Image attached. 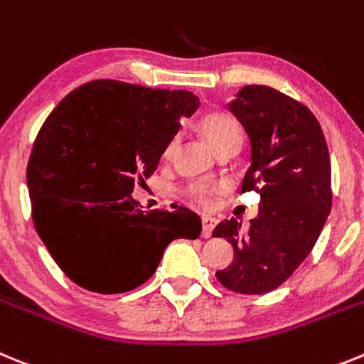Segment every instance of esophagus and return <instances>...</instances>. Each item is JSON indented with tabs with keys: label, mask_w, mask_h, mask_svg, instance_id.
Wrapping results in <instances>:
<instances>
[{
	"label": "esophagus",
	"mask_w": 364,
	"mask_h": 364,
	"mask_svg": "<svg viewBox=\"0 0 364 364\" xmlns=\"http://www.w3.org/2000/svg\"><path fill=\"white\" fill-rule=\"evenodd\" d=\"M214 227H215V219L214 218H203V230H201L203 239L210 237Z\"/></svg>",
	"instance_id": "esophagus-1"
}]
</instances>
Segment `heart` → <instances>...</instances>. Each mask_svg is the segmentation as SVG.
<instances>
[{"mask_svg":"<svg viewBox=\"0 0 364 364\" xmlns=\"http://www.w3.org/2000/svg\"><path fill=\"white\" fill-rule=\"evenodd\" d=\"M199 132L203 134V137L215 152H221L228 146H239V143H241V127L235 121V117H232L227 112H219V110L208 112L201 117ZM176 149H178V139H172L165 150L166 158H170L176 152ZM212 192H214V188L208 185H203V183H194V185H190L186 188L188 198L196 205L203 206V208L210 205Z\"/></svg>","mask_w":364,"mask_h":364,"instance_id":"obj_1","label":"heart"}]
</instances>
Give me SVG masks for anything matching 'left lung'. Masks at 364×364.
<instances>
[{"mask_svg": "<svg viewBox=\"0 0 364 364\" xmlns=\"http://www.w3.org/2000/svg\"><path fill=\"white\" fill-rule=\"evenodd\" d=\"M250 139V168L241 192L261 196L247 232L225 219L214 237L234 247V261L215 272L232 292L267 294L283 284L312 252L332 208L328 146L304 105L264 85H247L228 103Z\"/></svg>", "mask_w": 364, "mask_h": 364, "instance_id": "8db88e82", "label": "left lung"}]
</instances>
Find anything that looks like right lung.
<instances>
[{"mask_svg": "<svg viewBox=\"0 0 364 364\" xmlns=\"http://www.w3.org/2000/svg\"><path fill=\"white\" fill-rule=\"evenodd\" d=\"M198 107L188 90L100 80L72 90L45 119L27 166L32 219L74 283L129 292L156 272L170 241L199 237L201 219L185 206L143 212L132 198Z\"/></svg>", "mask_w": 364, "mask_h": 364, "instance_id": "right-lung-1", "label": "right lung"}]
</instances>
